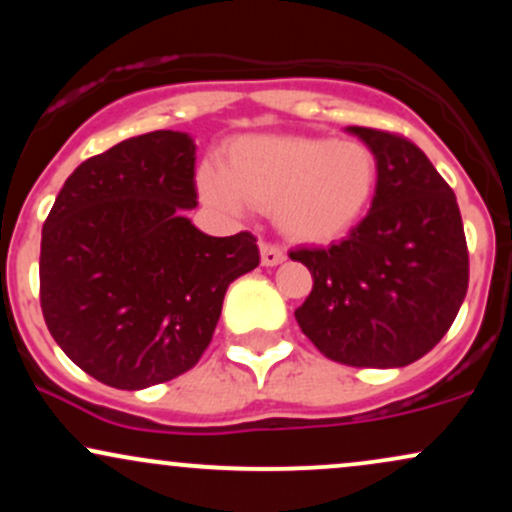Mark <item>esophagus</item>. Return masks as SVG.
Returning <instances> with one entry per match:
<instances>
[{
  "instance_id": "1",
  "label": "esophagus",
  "mask_w": 512,
  "mask_h": 512,
  "mask_svg": "<svg viewBox=\"0 0 512 512\" xmlns=\"http://www.w3.org/2000/svg\"><path fill=\"white\" fill-rule=\"evenodd\" d=\"M260 255H262L264 267H276V264H281L286 260L284 250H281L279 245H272V243H262L260 245Z\"/></svg>"
}]
</instances>
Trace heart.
<instances>
[{"mask_svg": "<svg viewBox=\"0 0 512 512\" xmlns=\"http://www.w3.org/2000/svg\"><path fill=\"white\" fill-rule=\"evenodd\" d=\"M378 182V161L361 142L330 137H240L228 146L223 173L202 170L209 202L238 211L274 207L293 240L330 243L366 214Z\"/></svg>", "mask_w": 512, "mask_h": 512, "instance_id": "b5f03b06", "label": "heart"}]
</instances>
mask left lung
I'll return each mask as SVG.
<instances>
[{"instance_id": "left-lung-1", "label": "left lung", "mask_w": 512, "mask_h": 512, "mask_svg": "<svg viewBox=\"0 0 512 512\" xmlns=\"http://www.w3.org/2000/svg\"><path fill=\"white\" fill-rule=\"evenodd\" d=\"M346 132L373 151L378 185L366 219L342 243L289 252L313 274L296 320L332 361L402 368L445 337L467 296L460 207L409 139L370 127Z\"/></svg>"}]
</instances>
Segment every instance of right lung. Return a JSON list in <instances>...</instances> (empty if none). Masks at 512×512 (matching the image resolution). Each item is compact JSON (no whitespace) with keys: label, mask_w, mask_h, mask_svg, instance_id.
<instances>
[{"label":"right lung","mask_w":512,"mask_h":512,"mask_svg":"<svg viewBox=\"0 0 512 512\" xmlns=\"http://www.w3.org/2000/svg\"><path fill=\"white\" fill-rule=\"evenodd\" d=\"M195 142L156 129L81 163L40 240V308L60 349L117 390L190 370L211 342L226 289L260 264L248 231L214 238L197 207Z\"/></svg>","instance_id":"obj_1"}]
</instances>
